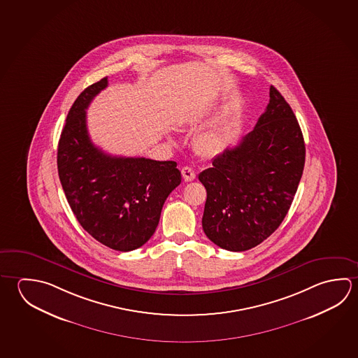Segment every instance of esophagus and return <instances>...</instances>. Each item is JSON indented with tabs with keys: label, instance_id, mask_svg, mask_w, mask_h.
<instances>
[{
	"label": "esophagus",
	"instance_id": "esophagus-1",
	"mask_svg": "<svg viewBox=\"0 0 358 358\" xmlns=\"http://www.w3.org/2000/svg\"><path fill=\"white\" fill-rule=\"evenodd\" d=\"M181 172L182 176H183L186 182L194 181V178H196V173H194V169H191V167H188V166L183 167Z\"/></svg>",
	"mask_w": 358,
	"mask_h": 358
}]
</instances>
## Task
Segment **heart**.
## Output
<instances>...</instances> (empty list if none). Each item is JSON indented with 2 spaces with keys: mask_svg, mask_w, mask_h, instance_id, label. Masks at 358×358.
<instances>
[{
  "mask_svg": "<svg viewBox=\"0 0 358 358\" xmlns=\"http://www.w3.org/2000/svg\"><path fill=\"white\" fill-rule=\"evenodd\" d=\"M227 131V114L219 115L210 126L202 129L194 139L197 151L203 155H213L221 151L225 145Z\"/></svg>",
  "mask_w": 358,
  "mask_h": 358,
  "instance_id": "1",
  "label": "heart"
}]
</instances>
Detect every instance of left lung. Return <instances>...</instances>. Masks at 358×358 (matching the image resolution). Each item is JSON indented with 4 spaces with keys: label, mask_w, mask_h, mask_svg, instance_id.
Masks as SVG:
<instances>
[{
    "label": "left lung",
    "mask_w": 358,
    "mask_h": 358,
    "mask_svg": "<svg viewBox=\"0 0 358 358\" xmlns=\"http://www.w3.org/2000/svg\"><path fill=\"white\" fill-rule=\"evenodd\" d=\"M269 96L254 129L199 175L207 192L202 229L225 250H249L269 238L287 216L303 175L299 123L273 85Z\"/></svg>",
    "instance_id": "left-lung-1"
}]
</instances>
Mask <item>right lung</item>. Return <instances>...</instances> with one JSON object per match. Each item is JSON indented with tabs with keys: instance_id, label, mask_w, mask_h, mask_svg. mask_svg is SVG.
Masks as SVG:
<instances>
[{
	"instance_id": "1",
	"label": "right lung",
	"mask_w": 358,
	"mask_h": 358,
	"mask_svg": "<svg viewBox=\"0 0 358 358\" xmlns=\"http://www.w3.org/2000/svg\"><path fill=\"white\" fill-rule=\"evenodd\" d=\"M107 87L108 78L89 85L70 108L57 145V172L83 229L113 250L131 251L156 231L181 172L173 161L117 157L94 145L85 110Z\"/></svg>"
}]
</instances>
